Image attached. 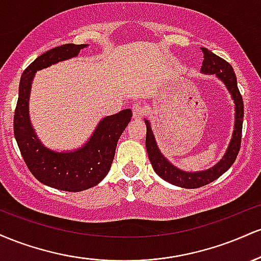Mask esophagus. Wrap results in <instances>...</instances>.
Instances as JSON below:
<instances>
[{
	"label": "esophagus",
	"mask_w": 261,
	"mask_h": 261,
	"mask_svg": "<svg viewBox=\"0 0 261 261\" xmlns=\"http://www.w3.org/2000/svg\"><path fill=\"white\" fill-rule=\"evenodd\" d=\"M143 114H145V108L141 106V104H134V106H133V116H134V119L142 118Z\"/></svg>",
	"instance_id": "34e87169"
}]
</instances>
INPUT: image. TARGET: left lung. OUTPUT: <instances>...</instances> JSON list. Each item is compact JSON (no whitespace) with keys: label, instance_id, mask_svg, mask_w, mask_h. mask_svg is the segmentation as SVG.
<instances>
[{"label":"left lung","instance_id":"left-lung-1","mask_svg":"<svg viewBox=\"0 0 261 261\" xmlns=\"http://www.w3.org/2000/svg\"><path fill=\"white\" fill-rule=\"evenodd\" d=\"M201 50L203 54L201 72L205 74H216V77H218L226 85L227 89L230 93V97L234 100V130H233L232 139H230L228 148H227L222 160L218 162L217 164H215L212 168L201 170V172H185V170L176 168L161 153L157 142H155L154 135L152 133L151 124H149L148 120H145L146 127H147L146 149H147L148 158L151 161L154 172L162 179L170 182V184L187 189H196L203 187V185H207L211 181L220 178L224 172H227L230 168V166L234 163L237 155H238L239 148H241L242 127H243V99H242L241 92H239L238 86H237V77L234 71H233V67L226 60L210 51L206 47H201Z\"/></svg>","mask_w":261,"mask_h":261}]
</instances>
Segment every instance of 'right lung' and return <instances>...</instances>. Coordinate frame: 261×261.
Wrapping results in <instances>:
<instances>
[{
  "mask_svg": "<svg viewBox=\"0 0 261 261\" xmlns=\"http://www.w3.org/2000/svg\"><path fill=\"white\" fill-rule=\"evenodd\" d=\"M83 47H87V44H65L54 47L25 68L20 77L13 120L14 137L32 174L47 187L72 193L87 190L106 178L112 167L118 141L133 116L130 109L106 116L87 143L74 151H53L38 139L29 118V95L35 72L74 58Z\"/></svg>",
  "mask_w": 261,
  "mask_h": 261,
  "instance_id": "add662e5",
  "label": "right lung"
}]
</instances>
